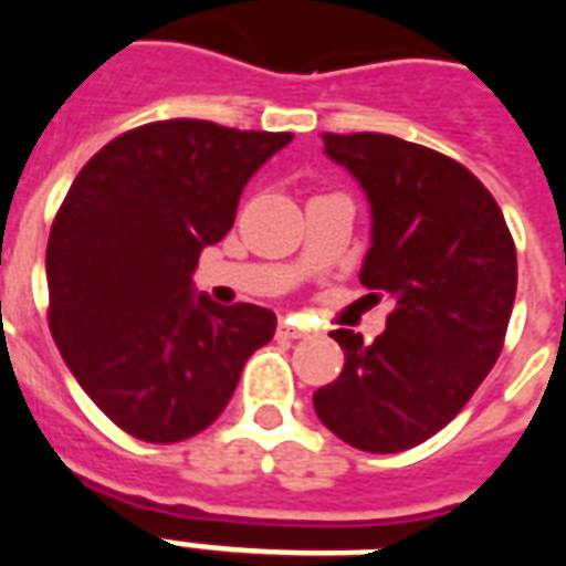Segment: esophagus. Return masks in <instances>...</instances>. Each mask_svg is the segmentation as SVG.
Masks as SVG:
<instances>
[{
    "instance_id": "esophagus-1",
    "label": "esophagus",
    "mask_w": 566,
    "mask_h": 566,
    "mask_svg": "<svg viewBox=\"0 0 566 566\" xmlns=\"http://www.w3.org/2000/svg\"><path fill=\"white\" fill-rule=\"evenodd\" d=\"M279 333H282L284 339H306L312 331H308L306 324H300L296 318H284L282 324H279Z\"/></svg>"
}]
</instances>
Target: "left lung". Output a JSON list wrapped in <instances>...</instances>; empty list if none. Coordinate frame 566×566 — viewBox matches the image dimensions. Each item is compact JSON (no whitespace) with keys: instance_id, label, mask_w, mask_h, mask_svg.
I'll use <instances>...</instances> for the list:
<instances>
[{"instance_id":"8db88e82","label":"left lung","mask_w":566,"mask_h":566,"mask_svg":"<svg viewBox=\"0 0 566 566\" xmlns=\"http://www.w3.org/2000/svg\"><path fill=\"white\" fill-rule=\"evenodd\" d=\"M324 154L367 193L360 284L394 312L373 343L331 333L345 367L312 400L343 442L394 454L449 424L494 367L518 284L515 245L485 185L446 154L381 133H327Z\"/></svg>"}]
</instances>
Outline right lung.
<instances>
[{
  "instance_id": "1",
  "label": "right lung",
  "mask_w": 566,
  "mask_h": 566,
  "mask_svg": "<svg viewBox=\"0 0 566 566\" xmlns=\"http://www.w3.org/2000/svg\"><path fill=\"white\" fill-rule=\"evenodd\" d=\"M294 139L160 120L108 142L69 187L48 239L51 333L84 394L145 442L221 416L270 308L193 291L199 251L235 221L248 178Z\"/></svg>"
}]
</instances>
